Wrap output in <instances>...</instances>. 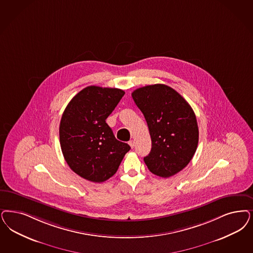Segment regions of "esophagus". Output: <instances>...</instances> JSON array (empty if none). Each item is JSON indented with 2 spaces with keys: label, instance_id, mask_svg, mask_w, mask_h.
<instances>
[{
  "label": "esophagus",
  "instance_id": "obj_1",
  "mask_svg": "<svg viewBox=\"0 0 253 253\" xmlns=\"http://www.w3.org/2000/svg\"><path fill=\"white\" fill-rule=\"evenodd\" d=\"M129 145L131 146V148H133V147H134V141H133V140H130V141H129Z\"/></svg>",
  "mask_w": 253,
  "mask_h": 253
}]
</instances>
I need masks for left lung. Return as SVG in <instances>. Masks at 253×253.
Instances as JSON below:
<instances>
[{
	"label": "left lung",
	"mask_w": 253,
	"mask_h": 253,
	"mask_svg": "<svg viewBox=\"0 0 253 253\" xmlns=\"http://www.w3.org/2000/svg\"><path fill=\"white\" fill-rule=\"evenodd\" d=\"M131 97L147 121L151 137L150 153L144 158L148 170L162 177L180 172L191 162L199 140L191 105L164 84L139 87Z\"/></svg>",
	"instance_id": "obj_1"
}]
</instances>
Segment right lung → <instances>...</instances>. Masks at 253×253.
Masks as SVG:
<instances>
[{
    "label": "right lung",
    "mask_w": 253,
    "mask_h": 253,
    "mask_svg": "<svg viewBox=\"0 0 253 253\" xmlns=\"http://www.w3.org/2000/svg\"><path fill=\"white\" fill-rule=\"evenodd\" d=\"M125 92L116 87L88 86L66 106L60 123V143L70 168L81 177L101 183L116 174L131 149L116 139L105 120Z\"/></svg>",
    "instance_id": "add662e5"
}]
</instances>
